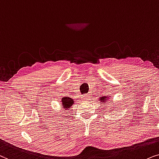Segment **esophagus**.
<instances>
[{"label": "esophagus", "instance_id": "34e87169", "mask_svg": "<svg viewBox=\"0 0 159 159\" xmlns=\"http://www.w3.org/2000/svg\"><path fill=\"white\" fill-rule=\"evenodd\" d=\"M81 99L83 101L89 100V95H86V94L83 95V96H82V97H81Z\"/></svg>", "mask_w": 159, "mask_h": 159}]
</instances>
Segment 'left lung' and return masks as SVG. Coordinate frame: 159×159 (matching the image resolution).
Here are the masks:
<instances>
[{
	"label": "left lung",
	"instance_id": "8db88e82",
	"mask_svg": "<svg viewBox=\"0 0 159 159\" xmlns=\"http://www.w3.org/2000/svg\"><path fill=\"white\" fill-rule=\"evenodd\" d=\"M108 99H109V97L103 96V97H99V101H100L101 102H103V103H105V102H107V100H108Z\"/></svg>",
	"mask_w": 159,
	"mask_h": 159
}]
</instances>
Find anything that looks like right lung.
<instances>
[{"mask_svg": "<svg viewBox=\"0 0 159 159\" xmlns=\"http://www.w3.org/2000/svg\"><path fill=\"white\" fill-rule=\"evenodd\" d=\"M73 103H74V100L72 98H70V97H62V107H64L65 110L69 109L70 107L73 105Z\"/></svg>", "mask_w": 159, "mask_h": 159, "instance_id": "1", "label": "right lung"}]
</instances>
